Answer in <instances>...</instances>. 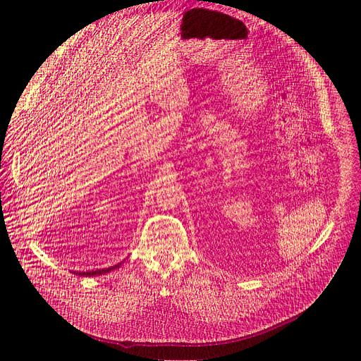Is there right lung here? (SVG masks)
Masks as SVG:
<instances>
[{"label":"right lung","instance_id":"right-lung-1","mask_svg":"<svg viewBox=\"0 0 361 361\" xmlns=\"http://www.w3.org/2000/svg\"><path fill=\"white\" fill-rule=\"evenodd\" d=\"M121 264H123V262L113 266V267H109V269H101V270H95V271H74V274H78L81 277H95V276H101V274H107L110 271H114L116 269H120Z\"/></svg>","mask_w":361,"mask_h":361}]
</instances>
